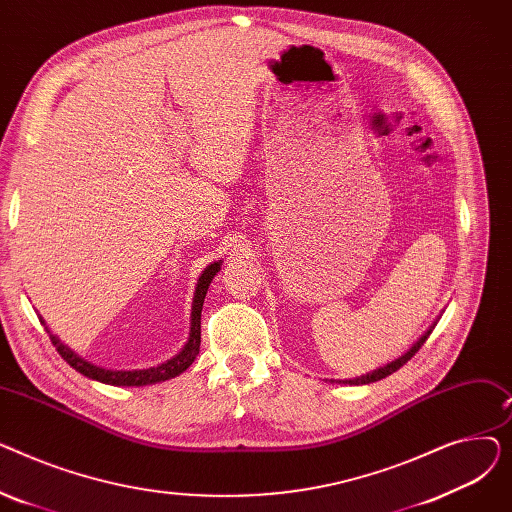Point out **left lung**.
Returning a JSON list of instances; mask_svg holds the SVG:
<instances>
[{"mask_svg": "<svg viewBox=\"0 0 512 512\" xmlns=\"http://www.w3.org/2000/svg\"><path fill=\"white\" fill-rule=\"evenodd\" d=\"M429 334H432V328H429L411 348L409 351L402 355V357H398L396 361H392V363H388V365H384V367H380V369H375V371H371V373H367V375H361V378H353V380H338V384H351V386H361V384H371V382H378V380H384L386 375H390V373H394V371H398L402 365H405L417 351L419 348L423 346V342L429 338ZM332 382H336V380H332Z\"/></svg>", "mask_w": 512, "mask_h": 512, "instance_id": "left-lung-1", "label": "left lung"}]
</instances>
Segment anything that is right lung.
<instances>
[{
  "label": "right lung",
  "mask_w": 512,
  "mask_h": 512,
  "mask_svg": "<svg viewBox=\"0 0 512 512\" xmlns=\"http://www.w3.org/2000/svg\"><path fill=\"white\" fill-rule=\"evenodd\" d=\"M220 265L222 261H213L207 270L199 276L197 288H195V299H193V311H191V334H188V342L184 344L182 351L172 357L170 361L161 363L157 367H149V369H128V371H114V369H103L99 365H93L91 361H85L83 357H78L72 348H68L66 344L60 342L58 336H53L45 321L41 319V324L45 326V330L49 332V338L56 346V351L62 355V359L76 369L78 373L87 375L89 380H97L101 384H110V386H147V384H157V382H166L176 378L182 371H186L188 367L193 365V361L199 355V346H201V309H203V301H205V294L207 288L213 280V276L220 272Z\"/></svg>",
  "instance_id": "1"
}]
</instances>
